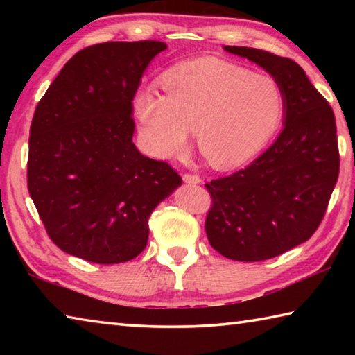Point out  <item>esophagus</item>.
<instances>
[{"instance_id":"34e87169","label":"esophagus","mask_w":355,"mask_h":355,"mask_svg":"<svg viewBox=\"0 0 355 355\" xmlns=\"http://www.w3.org/2000/svg\"><path fill=\"white\" fill-rule=\"evenodd\" d=\"M183 180H184V183H189V184L200 183V177L196 175V173H184Z\"/></svg>"}]
</instances>
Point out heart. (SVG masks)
<instances>
[{
	"instance_id": "b5f03b06",
	"label": "heart",
	"mask_w": 355,
	"mask_h": 355,
	"mask_svg": "<svg viewBox=\"0 0 355 355\" xmlns=\"http://www.w3.org/2000/svg\"><path fill=\"white\" fill-rule=\"evenodd\" d=\"M164 97L142 91L135 112L150 152L177 156L194 133L208 164L227 169L244 163L277 128L284 100L268 76L214 58L183 62L161 78Z\"/></svg>"
}]
</instances>
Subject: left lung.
<instances>
[{
    "label": "left lung",
    "mask_w": 355,
    "mask_h": 355,
    "mask_svg": "<svg viewBox=\"0 0 355 355\" xmlns=\"http://www.w3.org/2000/svg\"><path fill=\"white\" fill-rule=\"evenodd\" d=\"M272 75L284 100V130L266 152L211 180L209 244L236 261L269 260L313 235L340 172L335 116L299 64L248 46H224Z\"/></svg>",
    "instance_id": "1"
}]
</instances>
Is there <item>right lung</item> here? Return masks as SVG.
<instances>
[{
    "label": "right lung",
    "mask_w": 355,
    "mask_h": 355,
    "mask_svg": "<svg viewBox=\"0 0 355 355\" xmlns=\"http://www.w3.org/2000/svg\"><path fill=\"white\" fill-rule=\"evenodd\" d=\"M167 45L105 42L78 51L35 107L28 189L51 241L98 264L146 249L148 218L182 177L133 144V98Z\"/></svg>",
    "instance_id": "1"
}]
</instances>
